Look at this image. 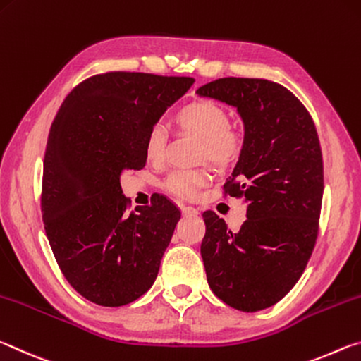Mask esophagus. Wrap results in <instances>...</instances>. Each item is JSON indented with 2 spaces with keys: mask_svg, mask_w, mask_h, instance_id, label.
Wrapping results in <instances>:
<instances>
[{
  "mask_svg": "<svg viewBox=\"0 0 361 361\" xmlns=\"http://www.w3.org/2000/svg\"><path fill=\"white\" fill-rule=\"evenodd\" d=\"M182 214H184V216H197L198 211L192 208V206H182Z\"/></svg>",
  "mask_w": 361,
  "mask_h": 361,
  "instance_id": "esophagus-1",
  "label": "esophagus"
}]
</instances>
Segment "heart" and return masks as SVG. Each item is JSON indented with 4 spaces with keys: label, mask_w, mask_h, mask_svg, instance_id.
<instances>
[{
    "label": "heart",
    "mask_w": 361,
    "mask_h": 361,
    "mask_svg": "<svg viewBox=\"0 0 361 361\" xmlns=\"http://www.w3.org/2000/svg\"><path fill=\"white\" fill-rule=\"evenodd\" d=\"M176 123L182 131L202 137V157L217 166H228L243 149V135L228 126V115L212 100H193L176 114ZM166 149V131L161 125L149 129L144 139V153L150 161H158ZM208 180L203 171H177L164 187L180 198H192Z\"/></svg>",
    "instance_id": "b5f03b06"
}]
</instances>
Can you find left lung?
<instances>
[{
    "mask_svg": "<svg viewBox=\"0 0 361 361\" xmlns=\"http://www.w3.org/2000/svg\"><path fill=\"white\" fill-rule=\"evenodd\" d=\"M197 94L235 107L245 131L226 188L243 198L246 221L233 233L216 212H203L206 279L236 310L267 309L296 285L315 246L323 198L317 129L299 99L274 81L230 76Z\"/></svg>",
    "mask_w": 361,
    "mask_h": 361,
    "instance_id": "obj_1",
    "label": "left lung"
}]
</instances>
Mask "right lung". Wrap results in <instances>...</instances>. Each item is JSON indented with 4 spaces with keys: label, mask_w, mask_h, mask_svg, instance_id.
I'll return each instance as SVG.
<instances>
[{
    "label": "right lung",
    "mask_w": 361,
    "mask_h": 361,
    "mask_svg": "<svg viewBox=\"0 0 361 361\" xmlns=\"http://www.w3.org/2000/svg\"><path fill=\"white\" fill-rule=\"evenodd\" d=\"M188 76L109 72L65 97L43 164L44 230L67 281L91 302L120 307L157 280L180 211L164 197L128 212L121 176L142 169L144 139Z\"/></svg>",
    "instance_id": "add662e5"
}]
</instances>
